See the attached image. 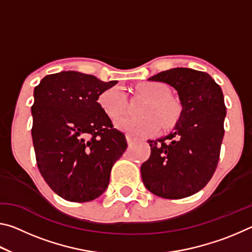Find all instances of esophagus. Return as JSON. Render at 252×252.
Returning <instances> with one entry per match:
<instances>
[{"instance_id": "1", "label": "esophagus", "mask_w": 252, "mask_h": 252, "mask_svg": "<svg viewBox=\"0 0 252 252\" xmlns=\"http://www.w3.org/2000/svg\"><path fill=\"white\" fill-rule=\"evenodd\" d=\"M126 141H127V144H129V146H130V147L132 146V144H133V143H134V141H133V139H132V138H131V136H130L129 134H127V135H126Z\"/></svg>"}]
</instances>
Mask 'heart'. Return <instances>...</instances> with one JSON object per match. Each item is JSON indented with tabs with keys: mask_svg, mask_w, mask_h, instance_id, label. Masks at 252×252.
<instances>
[{
	"mask_svg": "<svg viewBox=\"0 0 252 252\" xmlns=\"http://www.w3.org/2000/svg\"><path fill=\"white\" fill-rule=\"evenodd\" d=\"M136 90L151 99L143 110L146 117L120 118L116 121L118 129L134 138H140L155 134L160 129L161 125L168 129L176 126V123L180 120L182 106L179 101L170 96L168 85L151 81L138 84ZM99 104L111 119L122 116L126 109V96L123 88L120 85H114L106 89L99 96Z\"/></svg>",
	"mask_w": 252,
	"mask_h": 252,
	"instance_id": "1",
	"label": "heart"
}]
</instances>
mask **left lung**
Listing matches in <instances>:
<instances>
[{
	"label": "left lung",
	"instance_id": "obj_1",
	"mask_svg": "<svg viewBox=\"0 0 252 252\" xmlns=\"http://www.w3.org/2000/svg\"><path fill=\"white\" fill-rule=\"evenodd\" d=\"M171 85L182 106L172 132L148 140L150 158L141 165L142 181L158 197L182 199L206 187L218 165L225 105L222 90L206 72L174 67L151 76Z\"/></svg>",
	"mask_w": 252,
	"mask_h": 252
}]
</instances>
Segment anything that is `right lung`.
<instances>
[{"label": "right lung", "mask_w": 252, "mask_h": 252, "mask_svg": "<svg viewBox=\"0 0 252 252\" xmlns=\"http://www.w3.org/2000/svg\"><path fill=\"white\" fill-rule=\"evenodd\" d=\"M118 81L76 71L41 80L34 89L32 140L37 168L49 187L72 202H88L104 192L110 172L127 147L97 102Z\"/></svg>", "instance_id": "obj_1"}]
</instances>
